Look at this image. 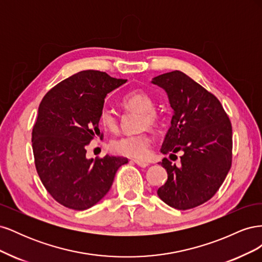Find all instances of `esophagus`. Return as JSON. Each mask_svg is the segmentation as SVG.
Returning <instances> with one entry per match:
<instances>
[{"label":"esophagus","mask_w":262,"mask_h":262,"mask_svg":"<svg viewBox=\"0 0 262 262\" xmlns=\"http://www.w3.org/2000/svg\"><path fill=\"white\" fill-rule=\"evenodd\" d=\"M134 163H136L138 166H140V167H142V168H145V167H147V166L149 165L146 162H141V161H134Z\"/></svg>","instance_id":"esophagus-1"}]
</instances>
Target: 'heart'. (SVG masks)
Segmentation results:
<instances>
[{
    "label": "heart",
    "mask_w": 262,
    "mask_h": 262,
    "mask_svg": "<svg viewBox=\"0 0 262 262\" xmlns=\"http://www.w3.org/2000/svg\"><path fill=\"white\" fill-rule=\"evenodd\" d=\"M122 105L128 110L140 113L139 129H154L160 124V115L154 109V99L147 93L143 91H133L125 94L122 98ZM99 122L106 130L114 132L118 129V119L113 110L109 108H102L100 110ZM150 142L152 140L147 133L140 132L114 140L110 147L119 155L141 160L148 155Z\"/></svg>",
    "instance_id": "heart-1"
}]
</instances>
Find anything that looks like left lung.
Wrapping results in <instances>:
<instances>
[{
  "mask_svg": "<svg viewBox=\"0 0 262 262\" xmlns=\"http://www.w3.org/2000/svg\"><path fill=\"white\" fill-rule=\"evenodd\" d=\"M152 83L167 93L172 117L161 152L177 157L180 166L164 158L167 181L157 194L169 207L188 210L210 200L232 165V124L220 100L180 71L158 75Z\"/></svg>",
  "mask_w": 262,
  "mask_h": 262,
  "instance_id": "obj_1",
  "label": "left lung"
}]
</instances>
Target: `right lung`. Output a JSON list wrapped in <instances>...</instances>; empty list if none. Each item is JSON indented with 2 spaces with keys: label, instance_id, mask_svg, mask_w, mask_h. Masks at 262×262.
<instances>
[{
  "label": "right lung",
  "instance_id": "right-lung-1",
  "mask_svg": "<svg viewBox=\"0 0 262 262\" xmlns=\"http://www.w3.org/2000/svg\"><path fill=\"white\" fill-rule=\"evenodd\" d=\"M126 80L100 71H81L51 89L42 98L33 129V152L42 185L64 207L83 211L112 188L118 168L128 158H86V145L102 138L99 114L107 94Z\"/></svg>",
  "mask_w": 262,
  "mask_h": 262
}]
</instances>
